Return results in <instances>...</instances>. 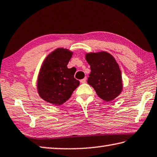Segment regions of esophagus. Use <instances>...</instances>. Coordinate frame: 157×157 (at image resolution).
Instances as JSON below:
<instances>
[{
	"label": "esophagus",
	"instance_id": "1",
	"mask_svg": "<svg viewBox=\"0 0 157 157\" xmlns=\"http://www.w3.org/2000/svg\"><path fill=\"white\" fill-rule=\"evenodd\" d=\"M86 78H84V79H81L80 80V82L81 83H86Z\"/></svg>",
	"mask_w": 157,
	"mask_h": 157
}]
</instances>
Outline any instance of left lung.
Wrapping results in <instances>:
<instances>
[{"mask_svg": "<svg viewBox=\"0 0 157 157\" xmlns=\"http://www.w3.org/2000/svg\"><path fill=\"white\" fill-rule=\"evenodd\" d=\"M85 58L91 70L87 82L97 95L106 101L120 95L123 89L121 72L115 58L106 51H99L87 53Z\"/></svg>", "mask_w": 157, "mask_h": 157, "instance_id": "1", "label": "left lung"}]
</instances>
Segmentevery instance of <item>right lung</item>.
Returning <instances> with one entry per match:
<instances>
[{
  "label": "right lung",
  "mask_w": 157,
  "mask_h": 157,
  "mask_svg": "<svg viewBox=\"0 0 157 157\" xmlns=\"http://www.w3.org/2000/svg\"><path fill=\"white\" fill-rule=\"evenodd\" d=\"M72 55L73 52L69 49L58 48L42 62L37 80V90L45 101L56 106L63 104L79 85V82L74 78L73 68H67Z\"/></svg>",
  "instance_id": "right-lung-1"
}]
</instances>
